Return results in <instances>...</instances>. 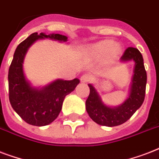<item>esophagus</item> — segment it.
Wrapping results in <instances>:
<instances>
[{
    "instance_id": "esophagus-1",
    "label": "esophagus",
    "mask_w": 159,
    "mask_h": 159,
    "mask_svg": "<svg viewBox=\"0 0 159 159\" xmlns=\"http://www.w3.org/2000/svg\"><path fill=\"white\" fill-rule=\"evenodd\" d=\"M91 79H92V77H91V76L89 74H83L81 77V78H80V81L82 83H87V82H90Z\"/></svg>"
}]
</instances>
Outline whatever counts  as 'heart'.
<instances>
[{"mask_svg":"<svg viewBox=\"0 0 159 159\" xmlns=\"http://www.w3.org/2000/svg\"><path fill=\"white\" fill-rule=\"evenodd\" d=\"M89 54L94 58L100 59L111 53V57H116L120 52V48L115 45V42L111 39H104L98 42L89 48Z\"/></svg>","mask_w":159,"mask_h":159,"instance_id":"1","label":"heart"}]
</instances>
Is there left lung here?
<instances>
[{
  "label": "left lung",
  "mask_w": 159,
  "mask_h": 159,
  "mask_svg": "<svg viewBox=\"0 0 159 159\" xmlns=\"http://www.w3.org/2000/svg\"><path fill=\"white\" fill-rule=\"evenodd\" d=\"M120 61L134 62L129 97L122 104L116 107L106 106L96 88L92 84H88L90 94L86 101V110L92 120L101 125L113 127L122 125L133 116L144 101L147 73L141 53L137 48L129 47L120 57Z\"/></svg>",
  "instance_id": "left-lung-1"
}]
</instances>
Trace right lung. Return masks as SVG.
Segmentation results:
<instances>
[{"instance_id": "right-lung-1", "label": "right lung", "mask_w": 159, "mask_h": 159, "mask_svg": "<svg viewBox=\"0 0 159 159\" xmlns=\"http://www.w3.org/2000/svg\"><path fill=\"white\" fill-rule=\"evenodd\" d=\"M50 39L67 42V37L59 34L34 33L16 48L9 68V99L14 111L31 125L44 126L51 124L62 110L65 97L74 91L79 79H57L42 88L31 86L24 73L23 63L28 48L36 40Z\"/></svg>"}]
</instances>
